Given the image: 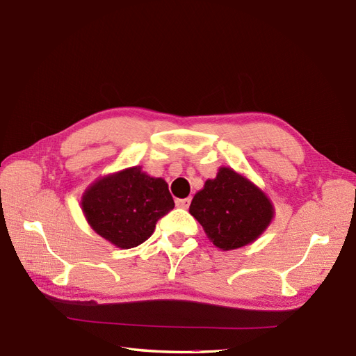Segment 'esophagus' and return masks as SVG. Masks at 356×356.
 <instances>
[{"mask_svg": "<svg viewBox=\"0 0 356 356\" xmlns=\"http://www.w3.org/2000/svg\"><path fill=\"white\" fill-rule=\"evenodd\" d=\"M192 198H183V200H176V205L180 209H188L191 205Z\"/></svg>", "mask_w": 356, "mask_h": 356, "instance_id": "1", "label": "esophagus"}]
</instances>
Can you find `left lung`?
Segmentation results:
<instances>
[{
	"label": "left lung",
	"instance_id": "1",
	"mask_svg": "<svg viewBox=\"0 0 356 356\" xmlns=\"http://www.w3.org/2000/svg\"><path fill=\"white\" fill-rule=\"evenodd\" d=\"M189 213L217 248L229 251L254 243L270 225L275 209L250 179L231 167H220L195 193Z\"/></svg>",
	"mask_w": 356,
	"mask_h": 356
}]
</instances>
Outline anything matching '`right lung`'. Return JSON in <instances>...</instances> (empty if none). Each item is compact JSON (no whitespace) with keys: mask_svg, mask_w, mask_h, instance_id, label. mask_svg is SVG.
Listing matches in <instances>:
<instances>
[{"mask_svg":"<svg viewBox=\"0 0 356 356\" xmlns=\"http://www.w3.org/2000/svg\"><path fill=\"white\" fill-rule=\"evenodd\" d=\"M173 209L167 181L146 175L140 165L99 177L81 197L91 229L122 250L145 243L156 222Z\"/></svg>","mask_w":356,"mask_h":356,"instance_id":"obj_1","label":"right lung"}]
</instances>
